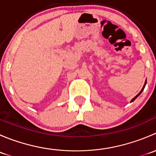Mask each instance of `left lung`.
<instances>
[{
    "label": "left lung",
    "instance_id": "8db88e82",
    "mask_svg": "<svg viewBox=\"0 0 156 156\" xmlns=\"http://www.w3.org/2000/svg\"><path fill=\"white\" fill-rule=\"evenodd\" d=\"M146 81H145V84H144V87H143V88H142V90H140V93H139V94H137V95H136V97H133V99H132V100H130V103H132V102H133V101H134V100H136V98H137V97H139V96H140V94H141V93H142V92H143V91H144V88H145V86H146Z\"/></svg>",
    "mask_w": 156,
    "mask_h": 156
}]
</instances>
